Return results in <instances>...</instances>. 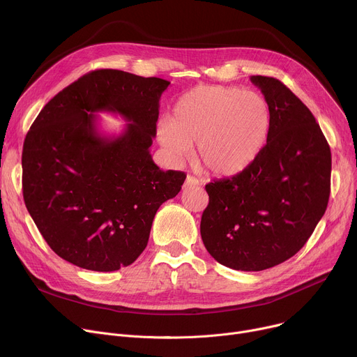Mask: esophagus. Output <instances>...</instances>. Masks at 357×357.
<instances>
[{
    "instance_id": "34e87169",
    "label": "esophagus",
    "mask_w": 357,
    "mask_h": 357,
    "mask_svg": "<svg viewBox=\"0 0 357 357\" xmlns=\"http://www.w3.org/2000/svg\"><path fill=\"white\" fill-rule=\"evenodd\" d=\"M196 185H199V179L195 178V176H192V175H188V176H186V181H185V183H183V188L186 189V188H192V186H196Z\"/></svg>"
}]
</instances>
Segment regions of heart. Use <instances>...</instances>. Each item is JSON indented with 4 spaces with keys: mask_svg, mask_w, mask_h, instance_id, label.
I'll use <instances>...</instances> for the list:
<instances>
[{
    "mask_svg": "<svg viewBox=\"0 0 357 357\" xmlns=\"http://www.w3.org/2000/svg\"><path fill=\"white\" fill-rule=\"evenodd\" d=\"M271 110L267 98L251 90L197 86L174 107L172 120L158 124V139L174 162L186 158L196 144L199 162L219 176L245 171L267 141Z\"/></svg>",
    "mask_w": 357,
    "mask_h": 357,
    "instance_id": "obj_1",
    "label": "heart"
}]
</instances>
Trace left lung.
Segmentation results:
<instances>
[{
	"label": "left lung",
	"instance_id": "1",
	"mask_svg": "<svg viewBox=\"0 0 357 357\" xmlns=\"http://www.w3.org/2000/svg\"><path fill=\"white\" fill-rule=\"evenodd\" d=\"M271 126L260 155L238 175L206 185L200 236L211 256L240 271L291 259L314 233L331 195V148L315 117L280 80L251 76Z\"/></svg>",
	"mask_w": 357,
	"mask_h": 357
}]
</instances>
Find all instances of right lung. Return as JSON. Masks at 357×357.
Here are the masks:
<instances>
[{
    "label": "right lung",
    "mask_w": 357,
    "mask_h": 357,
    "mask_svg": "<svg viewBox=\"0 0 357 357\" xmlns=\"http://www.w3.org/2000/svg\"><path fill=\"white\" fill-rule=\"evenodd\" d=\"M171 83L128 72L94 70L40 110L22 149V190L36 227L59 257L91 271L132 264L152 220L186 175L162 171L149 146L160 98ZM119 114V136L98 130L96 112Z\"/></svg>",
    "instance_id": "obj_1"
}]
</instances>
